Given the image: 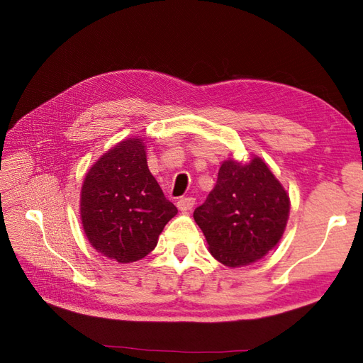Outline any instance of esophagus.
Wrapping results in <instances>:
<instances>
[{
  "label": "esophagus",
  "mask_w": 363,
  "mask_h": 363,
  "mask_svg": "<svg viewBox=\"0 0 363 363\" xmlns=\"http://www.w3.org/2000/svg\"><path fill=\"white\" fill-rule=\"evenodd\" d=\"M177 209L179 211H182V212H187V211H190L191 207L195 206V198H191V196H186V198H181L179 201H177Z\"/></svg>",
  "instance_id": "1"
}]
</instances>
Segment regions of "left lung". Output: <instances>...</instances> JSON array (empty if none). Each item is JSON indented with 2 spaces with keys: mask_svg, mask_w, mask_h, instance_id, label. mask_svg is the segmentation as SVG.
I'll use <instances>...</instances> for the list:
<instances>
[{
  "mask_svg": "<svg viewBox=\"0 0 363 363\" xmlns=\"http://www.w3.org/2000/svg\"><path fill=\"white\" fill-rule=\"evenodd\" d=\"M290 199L259 157L248 164L223 162L217 184L194 218L212 256L226 267L250 265L281 240Z\"/></svg>",
  "mask_w": 363,
  "mask_h": 363,
  "instance_id": "left-lung-1",
  "label": "left lung"
}]
</instances>
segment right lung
<instances>
[{"instance_id":"1","label":"right lung","mask_w":363,"mask_h":363,"mask_svg":"<svg viewBox=\"0 0 363 363\" xmlns=\"http://www.w3.org/2000/svg\"><path fill=\"white\" fill-rule=\"evenodd\" d=\"M177 213L150 173L142 138L103 154L81 190V220L89 242L120 264L143 259Z\"/></svg>"}]
</instances>
